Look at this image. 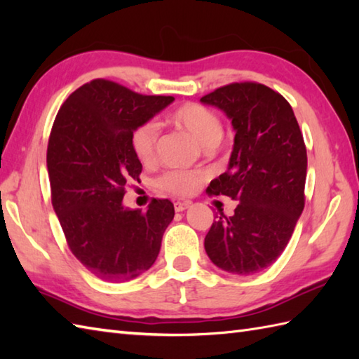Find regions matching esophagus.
<instances>
[{"label": "esophagus", "mask_w": 359, "mask_h": 359, "mask_svg": "<svg viewBox=\"0 0 359 359\" xmlns=\"http://www.w3.org/2000/svg\"><path fill=\"white\" fill-rule=\"evenodd\" d=\"M189 205H191V202H188V201H177V202H174V210L177 211V212H180V211H185Z\"/></svg>", "instance_id": "esophagus-1"}]
</instances>
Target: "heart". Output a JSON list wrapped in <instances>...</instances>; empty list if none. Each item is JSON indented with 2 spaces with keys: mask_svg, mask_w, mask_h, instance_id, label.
I'll use <instances>...</instances> for the list:
<instances>
[{
  "mask_svg": "<svg viewBox=\"0 0 359 359\" xmlns=\"http://www.w3.org/2000/svg\"><path fill=\"white\" fill-rule=\"evenodd\" d=\"M168 120L193 137L205 149L216 148L224 137V125L219 114L199 103H184L172 109ZM158 126L156 121L137 125L131 133V148L143 165L151 163L156 157ZM203 180V174L196 171L171 170L156 179V187L175 196L193 194Z\"/></svg>",
  "mask_w": 359,
  "mask_h": 359,
  "instance_id": "heart-1",
  "label": "heart"
}]
</instances>
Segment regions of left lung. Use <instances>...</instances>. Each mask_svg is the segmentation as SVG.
I'll list each match as a JSON object with an SVG mask.
<instances>
[{"label":"left lung","mask_w":359,"mask_h":359,"mask_svg":"<svg viewBox=\"0 0 359 359\" xmlns=\"http://www.w3.org/2000/svg\"><path fill=\"white\" fill-rule=\"evenodd\" d=\"M201 102L222 109L236 129L228 170L207 193L239 201L231 217L216 216L205 250L219 269L253 274L282 255L304 210L306 143L292 106L261 83H230Z\"/></svg>","instance_id":"1"}]
</instances>
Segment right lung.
<instances>
[{"mask_svg": "<svg viewBox=\"0 0 359 359\" xmlns=\"http://www.w3.org/2000/svg\"><path fill=\"white\" fill-rule=\"evenodd\" d=\"M172 100L95 79L66 98L53 121L48 143L53 210L72 255L103 280H131L151 269L174 217L168 199H152L144 212L123 207L129 180H140L142 172L129 142L133 129Z\"/></svg>", "mask_w": 359, "mask_h": 359, "instance_id": "add662e5", "label": "right lung"}]
</instances>
